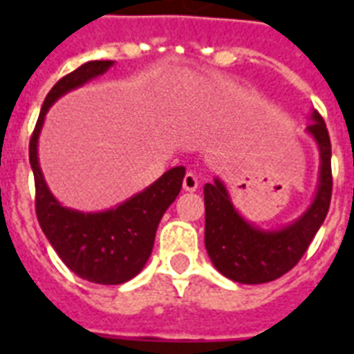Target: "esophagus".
<instances>
[{"instance_id": "esophagus-1", "label": "esophagus", "mask_w": 354, "mask_h": 354, "mask_svg": "<svg viewBox=\"0 0 354 354\" xmlns=\"http://www.w3.org/2000/svg\"><path fill=\"white\" fill-rule=\"evenodd\" d=\"M196 187H198V178H196L194 172H187L183 176V189L189 191V193H193V191H196Z\"/></svg>"}]
</instances>
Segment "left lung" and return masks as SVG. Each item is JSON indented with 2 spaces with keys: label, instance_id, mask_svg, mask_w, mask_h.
Listing matches in <instances>:
<instances>
[{
  "label": "left lung",
  "instance_id": "1",
  "mask_svg": "<svg viewBox=\"0 0 354 354\" xmlns=\"http://www.w3.org/2000/svg\"><path fill=\"white\" fill-rule=\"evenodd\" d=\"M310 133L319 150L318 189L313 204L296 221L277 230L253 226L232 204L226 185L215 178L204 185L205 250L211 263L227 279L242 285H261L285 275L299 263L308 244L324 224L330 205V139L325 121L310 113Z\"/></svg>",
  "mask_w": 354,
  "mask_h": 354
}]
</instances>
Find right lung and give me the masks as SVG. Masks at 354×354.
<instances>
[{"mask_svg":"<svg viewBox=\"0 0 354 354\" xmlns=\"http://www.w3.org/2000/svg\"><path fill=\"white\" fill-rule=\"evenodd\" d=\"M112 66L113 60H91L58 80L41 104L29 143L41 232L73 274L99 285H121L143 270L152 253L158 224L180 194L185 176V167H172L141 193L99 213L69 209L53 196L38 161V138L47 110L68 91L101 77Z\"/></svg>","mask_w":354,"mask_h":354,"instance_id":"right-lung-1","label":"right lung"}]
</instances>
